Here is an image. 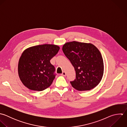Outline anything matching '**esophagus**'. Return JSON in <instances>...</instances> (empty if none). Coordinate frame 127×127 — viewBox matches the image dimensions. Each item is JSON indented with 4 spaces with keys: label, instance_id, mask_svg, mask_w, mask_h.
Instances as JSON below:
<instances>
[{
    "label": "esophagus",
    "instance_id": "34e87169",
    "mask_svg": "<svg viewBox=\"0 0 127 127\" xmlns=\"http://www.w3.org/2000/svg\"><path fill=\"white\" fill-rule=\"evenodd\" d=\"M61 75L62 76H65L66 75V73L65 72V71H63L62 72V73L61 74Z\"/></svg>",
    "mask_w": 127,
    "mask_h": 127
}]
</instances>
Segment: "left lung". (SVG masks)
<instances>
[{
  "mask_svg": "<svg viewBox=\"0 0 127 127\" xmlns=\"http://www.w3.org/2000/svg\"><path fill=\"white\" fill-rule=\"evenodd\" d=\"M62 50L76 71V79L70 82L74 88L89 91L98 85L103 75L104 65L101 54L94 45L74 41L64 44Z\"/></svg>",
  "mask_w": 127,
  "mask_h": 127,
  "instance_id": "1",
  "label": "left lung"
}]
</instances>
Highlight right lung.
<instances>
[{
    "label": "right lung",
    "instance_id": "add662e5",
    "mask_svg": "<svg viewBox=\"0 0 127 127\" xmlns=\"http://www.w3.org/2000/svg\"><path fill=\"white\" fill-rule=\"evenodd\" d=\"M60 47L43 44L26 49L18 63V74L23 85L30 90L42 91L48 88L55 78V67L50 60Z\"/></svg>",
    "mask_w": 127,
    "mask_h": 127
}]
</instances>
